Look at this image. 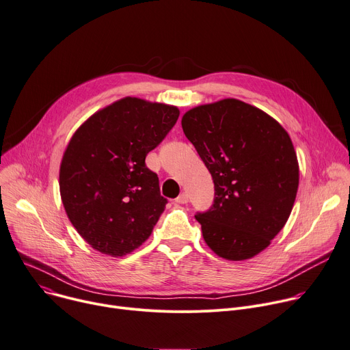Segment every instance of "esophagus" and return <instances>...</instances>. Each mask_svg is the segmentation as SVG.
Returning <instances> with one entry per match:
<instances>
[{
  "label": "esophagus",
  "instance_id": "1",
  "mask_svg": "<svg viewBox=\"0 0 350 350\" xmlns=\"http://www.w3.org/2000/svg\"><path fill=\"white\" fill-rule=\"evenodd\" d=\"M176 202H177V204H187V202H188V194H187V193L180 194V196L176 198Z\"/></svg>",
  "mask_w": 350,
  "mask_h": 350
}]
</instances>
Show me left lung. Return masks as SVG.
<instances>
[{"mask_svg":"<svg viewBox=\"0 0 350 350\" xmlns=\"http://www.w3.org/2000/svg\"><path fill=\"white\" fill-rule=\"evenodd\" d=\"M181 125L215 184L212 206L196 215L205 243L230 261L257 256L282 230L296 200L299 163L289 134L237 99L188 110Z\"/></svg>","mask_w":350,"mask_h":350,"instance_id":"left-lung-1","label":"left lung"}]
</instances>
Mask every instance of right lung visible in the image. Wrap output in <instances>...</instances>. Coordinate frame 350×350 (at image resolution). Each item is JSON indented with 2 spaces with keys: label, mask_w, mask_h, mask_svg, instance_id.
I'll list each match as a JSON object with an SVG mask.
<instances>
[{
  "label": "right lung",
  "mask_w": 350,
  "mask_h": 350,
  "mask_svg": "<svg viewBox=\"0 0 350 350\" xmlns=\"http://www.w3.org/2000/svg\"><path fill=\"white\" fill-rule=\"evenodd\" d=\"M178 116L174 106L124 98L72 135L59 166V193L71 224L94 250L122 257L150 236L167 200L145 157Z\"/></svg>",
  "instance_id": "1"
}]
</instances>
